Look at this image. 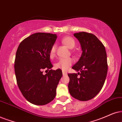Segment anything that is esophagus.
Returning <instances> with one entry per match:
<instances>
[{
  "label": "esophagus",
  "mask_w": 122,
  "mask_h": 122,
  "mask_svg": "<svg viewBox=\"0 0 122 122\" xmlns=\"http://www.w3.org/2000/svg\"><path fill=\"white\" fill-rule=\"evenodd\" d=\"M62 75H67V72H65V71H62Z\"/></svg>",
  "instance_id": "34e87169"
}]
</instances>
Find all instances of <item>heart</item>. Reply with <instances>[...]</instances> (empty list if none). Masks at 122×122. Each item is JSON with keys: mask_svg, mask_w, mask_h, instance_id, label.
<instances>
[{"mask_svg": "<svg viewBox=\"0 0 122 122\" xmlns=\"http://www.w3.org/2000/svg\"><path fill=\"white\" fill-rule=\"evenodd\" d=\"M62 43L64 44L66 47H67L69 49H73L75 47V42L71 37L70 36H65L62 39ZM56 46L53 45L51 47L50 52V55L51 57H53L55 56L56 53ZM72 60L71 58H64V59H60L55 64V67L57 69H61L62 70H67L69 68V67L72 64Z\"/></svg>", "mask_w": 122, "mask_h": 122, "instance_id": "obj_1", "label": "heart"}]
</instances>
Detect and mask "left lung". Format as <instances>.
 Masks as SVG:
<instances>
[{"label":"left lung","mask_w":122,"mask_h":122,"mask_svg":"<svg viewBox=\"0 0 122 122\" xmlns=\"http://www.w3.org/2000/svg\"><path fill=\"white\" fill-rule=\"evenodd\" d=\"M74 36L79 41L82 53L72 69L81 72L68 74L69 91L74 98L88 101L95 97L104 86L107 72V55L104 46L95 35L79 32Z\"/></svg>","instance_id":"left-lung-1"}]
</instances>
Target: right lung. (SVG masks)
Masks as SVG:
<instances>
[{
    "label": "right lung",
    "mask_w": 122,
    "mask_h": 122,
    "mask_svg": "<svg viewBox=\"0 0 122 122\" xmlns=\"http://www.w3.org/2000/svg\"><path fill=\"white\" fill-rule=\"evenodd\" d=\"M57 39V35L37 33L21 41L15 61L17 83L22 95L29 102L44 105L51 102L62 76L61 69L53 70L50 52ZM43 69L49 70L45 75Z\"/></svg>",
    "instance_id": "1"
}]
</instances>
